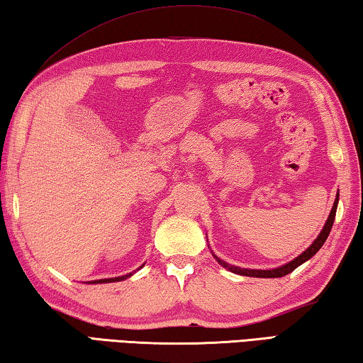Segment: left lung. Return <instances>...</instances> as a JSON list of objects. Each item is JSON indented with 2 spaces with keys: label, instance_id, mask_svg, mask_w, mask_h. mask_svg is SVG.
Listing matches in <instances>:
<instances>
[{
  "label": "left lung",
  "instance_id": "obj_1",
  "mask_svg": "<svg viewBox=\"0 0 363 363\" xmlns=\"http://www.w3.org/2000/svg\"><path fill=\"white\" fill-rule=\"evenodd\" d=\"M338 198H340V194L336 196L335 204H333V207H332V212H330L327 223H325V226H323V230L320 231L319 238H317V239L314 240V242L311 244L309 249L304 250L300 257H296V258L294 259V262H290V263H287V264L281 266V268L268 269V271H264V269H244V268H238V266L228 264V263L223 262V259H220L218 257H215V258H217V262H218L221 266H225L226 269H230L231 272H236V274H240V276H249V277H284V276H287V274H290L291 271H295V269L298 268V266L303 264L304 262H308L309 258H313V257L315 255V253L320 250V247H322L323 242H325V240H327L330 231H332V226H333V221H335V215H336V207H338Z\"/></svg>",
  "mask_w": 363,
  "mask_h": 363
}]
</instances>
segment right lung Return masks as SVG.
<instances>
[{
  "instance_id": "add662e5",
  "label": "right lung",
  "mask_w": 363,
  "mask_h": 363,
  "mask_svg": "<svg viewBox=\"0 0 363 363\" xmlns=\"http://www.w3.org/2000/svg\"><path fill=\"white\" fill-rule=\"evenodd\" d=\"M132 276V272L130 274H127V276H121V277H113V279H100V281H94L92 284H106V282H118V281H123V279H127V277H130Z\"/></svg>"
}]
</instances>
